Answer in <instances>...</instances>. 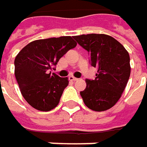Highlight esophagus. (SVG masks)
Returning <instances> with one entry per match:
<instances>
[{
  "label": "esophagus",
  "mask_w": 147,
  "mask_h": 147,
  "mask_svg": "<svg viewBox=\"0 0 147 147\" xmlns=\"http://www.w3.org/2000/svg\"><path fill=\"white\" fill-rule=\"evenodd\" d=\"M68 80H69L70 81H77V80H78L77 78H75V77H74V76H72V75L68 77Z\"/></svg>",
  "instance_id": "1"
}]
</instances>
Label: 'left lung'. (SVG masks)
I'll list each match as a JSON object with an SVG mask.
<instances>
[{
  "label": "left lung",
  "mask_w": 147,
  "mask_h": 147,
  "mask_svg": "<svg viewBox=\"0 0 147 147\" xmlns=\"http://www.w3.org/2000/svg\"><path fill=\"white\" fill-rule=\"evenodd\" d=\"M77 42L87 50L91 65L98 68L93 80H86L80 95L85 105L94 111H105L120 99L130 76V58L126 49L114 37L105 34L75 36Z\"/></svg>",
  "instance_id": "obj_1"
}]
</instances>
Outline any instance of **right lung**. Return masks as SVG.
<instances>
[{"instance_id": "add662e5", "label": "right lung", "mask_w": 147, "mask_h": 147, "mask_svg": "<svg viewBox=\"0 0 147 147\" xmlns=\"http://www.w3.org/2000/svg\"><path fill=\"white\" fill-rule=\"evenodd\" d=\"M77 43L72 37H51L31 42L14 60V74L20 92L34 109L49 111L55 108L68 85V79L61 78L49 70Z\"/></svg>"}]
</instances>
